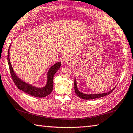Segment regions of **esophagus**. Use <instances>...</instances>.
<instances>
[{
  "label": "esophagus",
  "instance_id": "34e87169",
  "mask_svg": "<svg viewBox=\"0 0 133 133\" xmlns=\"http://www.w3.org/2000/svg\"><path fill=\"white\" fill-rule=\"evenodd\" d=\"M63 60L65 63L70 64L72 62V57L69 55H66L64 57Z\"/></svg>",
  "mask_w": 133,
  "mask_h": 133
}]
</instances>
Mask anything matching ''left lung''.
<instances>
[{
	"label": "left lung",
	"mask_w": 133,
	"mask_h": 133,
	"mask_svg": "<svg viewBox=\"0 0 133 133\" xmlns=\"http://www.w3.org/2000/svg\"><path fill=\"white\" fill-rule=\"evenodd\" d=\"M75 93H76L77 95L79 98H82L84 99H95V98H101L102 97H104L107 95H109L110 94L112 91L114 90L115 89L114 87L113 89H111L110 91H108V92L107 93H99V94H85V93H82L81 91H79V90L78 89L77 87V82L76 78H75Z\"/></svg>",
	"instance_id": "left-lung-1"
}]
</instances>
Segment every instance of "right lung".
I'll list each match as a JSON object with an SVG mask.
<instances>
[{"mask_svg": "<svg viewBox=\"0 0 133 133\" xmlns=\"http://www.w3.org/2000/svg\"><path fill=\"white\" fill-rule=\"evenodd\" d=\"M10 48H8V63L12 78L15 84L16 85L17 88L24 91L25 93L29 94V95L39 97V98L46 97L48 96L50 93H51L53 90V87H54V79H53L54 76L56 72L60 68L61 65V62H58V63H56L49 68L48 73H47V82L45 86L43 88H37L31 84L26 83L18 77L15 74L10 63Z\"/></svg>", "mask_w": 133, "mask_h": 133, "instance_id": "add662e5", "label": "right lung"}]
</instances>
